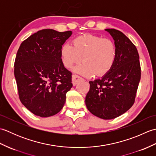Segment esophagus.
<instances>
[{"label": "esophagus", "instance_id": "1", "mask_svg": "<svg viewBox=\"0 0 156 156\" xmlns=\"http://www.w3.org/2000/svg\"><path fill=\"white\" fill-rule=\"evenodd\" d=\"M72 83L74 86L76 84H77L78 82H80V81H82L83 80V78L80 77V76H78V75H76V74H73L72 75Z\"/></svg>", "mask_w": 156, "mask_h": 156}]
</instances>
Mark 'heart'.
<instances>
[{
	"instance_id": "heart-1",
	"label": "heart",
	"mask_w": 156,
	"mask_h": 156,
	"mask_svg": "<svg viewBox=\"0 0 156 156\" xmlns=\"http://www.w3.org/2000/svg\"><path fill=\"white\" fill-rule=\"evenodd\" d=\"M73 45L65 43L60 49V55L66 68H71L82 59L83 62L74 70L82 76H90L95 73L103 76L112 68L117 56L114 42L109 39L92 34L78 36L72 41Z\"/></svg>"
}]
</instances>
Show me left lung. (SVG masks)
Instances as JSON below:
<instances>
[{
	"instance_id": "1",
	"label": "left lung",
	"mask_w": 156,
	"mask_h": 156,
	"mask_svg": "<svg viewBox=\"0 0 156 156\" xmlns=\"http://www.w3.org/2000/svg\"><path fill=\"white\" fill-rule=\"evenodd\" d=\"M115 41L117 56L112 68L101 79L90 81L85 102L92 115L108 120L127 111L134 104L141 79L140 56L127 36L106 29Z\"/></svg>"
}]
</instances>
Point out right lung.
Wrapping results in <instances>:
<instances>
[{"label": "right lung", "instance_id": "1", "mask_svg": "<svg viewBox=\"0 0 156 156\" xmlns=\"http://www.w3.org/2000/svg\"><path fill=\"white\" fill-rule=\"evenodd\" d=\"M72 34L50 29L38 31L21 43L16 53L14 74L19 99L35 115L51 117L64 107L72 83L60 49Z\"/></svg>", "mask_w": 156, "mask_h": 156}]
</instances>
